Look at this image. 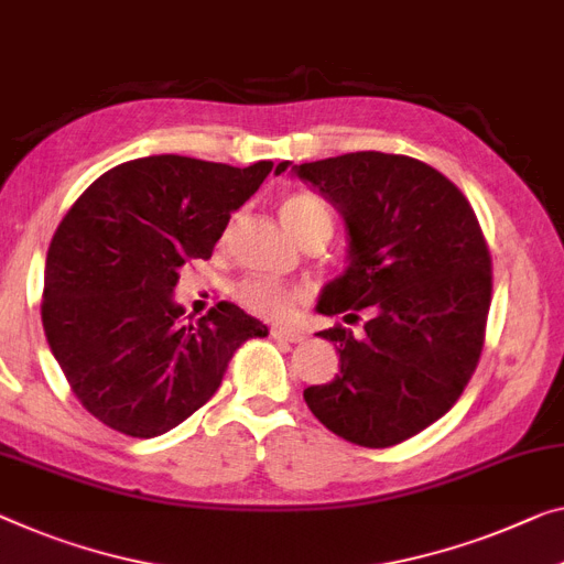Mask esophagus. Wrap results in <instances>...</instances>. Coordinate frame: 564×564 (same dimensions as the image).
Instances as JSON below:
<instances>
[{"label": "esophagus", "instance_id": "esophagus-1", "mask_svg": "<svg viewBox=\"0 0 564 564\" xmlns=\"http://www.w3.org/2000/svg\"><path fill=\"white\" fill-rule=\"evenodd\" d=\"M273 339H283V341H291V344H299L306 339L304 332H296V329H283V326H273L271 329Z\"/></svg>", "mask_w": 564, "mask_h": 564}]
</instances>
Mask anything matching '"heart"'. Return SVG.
<instances>
[{
  "label": "heart",
  "mask_w": 564,
  "mask_h": 564,
  "mask_svg": "<svg viewBox=\"0 0 564 564\" xmlns=\"http://www.w3.org/2000/svg\"><path fill=\"white\" fill-rule=\"evenodd\" d=\"M279 215L285 228H289L293 235H299L311 220H316V217L329 215V213H326V207L316 197L289 195L281 202ZM238 299L250 314L271 318V322H285V318H291L293 311H296L299 291L273 281H248L240 285Z\"/></svg>",
  "instance_id": "heart-1"
}]
</instances>
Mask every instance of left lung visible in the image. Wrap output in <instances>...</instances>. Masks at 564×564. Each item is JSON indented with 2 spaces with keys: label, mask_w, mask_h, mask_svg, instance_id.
I'll return each instance as SVG.
<instances>
[{
  "label": "left lung",
  "mask_w": 564,
  "mask_h": 564,
  "mask_svg": "<svg viewBox=\"0 0 564 564\" xmlns=\"http://www.w3.org/2000/svg\"><path fill=\"white\" fill-rule=\"evenodd\" d=\"M329 199L347 230V268L318 293L316 311H357L365 334L318 332L339 351V375L304 400L344 441L365 448L413 438L456 405L484 347L491 256L468 199L417 159L355 151L322 162H281Z\"/></svg>",
  "instance_id": "left-lung-1"
}]
</instances>
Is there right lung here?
<instances>
[{"mask_svg":"<svg viewBox=\"0 0 564 564\" xmlns=\"http://www.w3.org/2000/svg\"><path fill=\"white\" fill-rule=\"evenodd\" d=\"M271 170L131 159L67 209L45 260L42 326L75 398L100 423L131 438L172 431L217 392L235 349L268 334L228 301L184 324L174 285L189 258L213 256Z\"/></svg>","mask_w":564,"mask_h":564,"instance_id":"obj_1","label":"right lung"}]
</instances>
